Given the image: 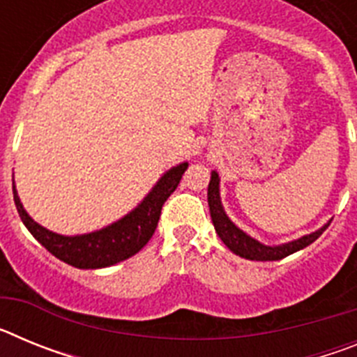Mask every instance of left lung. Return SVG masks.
<instances>
[{
	"instance_id": "8db88e82",
	"label": "left lung",
	"mask_w": 357,
	"mask_h": 357,
	"mask_svg": "<svg viewBox=\"0 0 357 357\" xmlns=\"http://www.w3.org/2000/svg\"><path fill=\"white\" fill-rule=\"evenodd\" d=\"M207 202H209L211 220H213L216 234L220 236V239L225 243V247L229 248L230 252H234L236 255H239L243 259H284L288 255L295 254V252L302 250V248H305L313 241H317L321 236V232L329 227V223H326V225L320 227V229L314 230V232H311V234H305L298 239H293V241L282 243V245H264V243L257 241V239L252 238L250 234H247L245 230L239 229V227L227 216L225 209H223L222 197H220V175H218L216 169L211 172L209 188H207Z\"/></svg>"
}]
</instances>
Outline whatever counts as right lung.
<instances>
[{
  "mask_svg": "<svg viewBox=\"0 0 357 357\" xmlns=\"http://www.w3.org/2000/svg\"><path fill=\"white\" fill-rule=\"evenodd\" d=\"M185 169L188 162H181L169 168L130 213L116 220L114 223L87 234L64 236L43 227L24 211L15 189V182L12 189H14V202L21 222L50 254L75 268L98 270L128 259L150 241L155 232L164 202L175 191Z\"/></svg>",
  "mask_w": 357,
  "mask_h": 357,
  "instance_id": "add662e5",
  "label": "right lung"
}]
</instances>
